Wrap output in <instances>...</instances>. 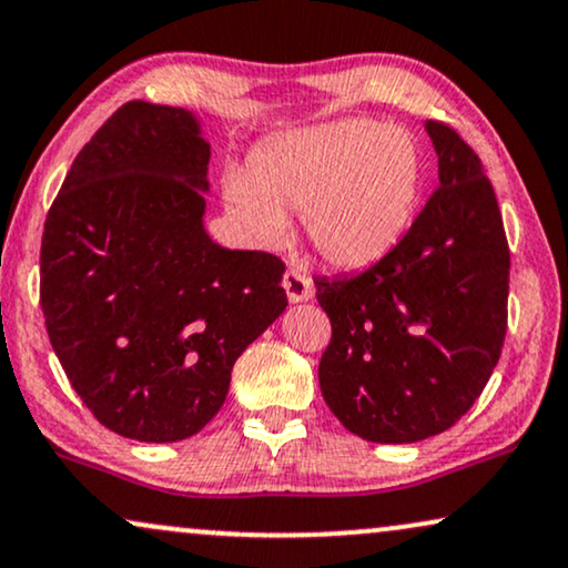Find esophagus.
I'll list each match as a JSON object with an SVG mask.
<instances>
[{
  "label": "esophagus",
  "instance_id": "34e87169",
  "mask_svg": "<svg viewBox=\"0 0 568 568\" xmlns=\"http://www.w3.org/2000/svg\"><path fill=\"white\" fill-rule=\"evenodd\" d=\"M283 288H285V293H288L291 304H298V301H308L314 296L312 277H308L306 272L298 270V267H291L288 272H285Z\"/></svg>",
  "mask_w": 568,
  "mask_h": 568
}]
</instances>
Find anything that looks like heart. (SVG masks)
I'll list each match as a JSON object with an SVG mask.
<instances>
[{
    "label": "heart",
    "mask_w": 568,
    "mask_h": 568,
    "mask_svg": "<svg viewBox=\"0 0 568 568\" xmlns=\"http://www.w3.org/2000/svg\"><path fill=\"white\" fill-rule=\"evenodd\" d=\"M422 175V152L406 131L343 120L267 143L251 162V178H225V196L262 239L285 231V212H301L322 260L356 270L383 260L404 239Z\"/></svg>",
    "instance_id": "1"
}]
</instances>
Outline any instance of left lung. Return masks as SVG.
<instances>
[{
    "label": "left lung",
    "mask_w": 568,
    "mask_h": 568,
    "mask_svg": "<svg viewBox=\"0 0 568 568\" xmlns=\"http://www.w3.org/2000/svg\"><path fill=\"white\" fill-rule=\"evenodd\" d=\"M440 185L396 248L351 277H317L333 337L325 404L369 443H416L454 427L485 390L508 325L511 254L475 149L427 120Z\"/></svg>",
    "instance_id": "obj_1"
}]
</instances>
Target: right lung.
I'll return each instance as SVG.
<instances>
[{"label": "right lung", "instance_id": "1", "mask_svg": "<svg viewBox=\"0 0 568 568\" xmlns=\"http://www.w3.org/2000/svg\"><path fill=\"white\" fill-rule=\"evenodd\" d=\"M210 143L189 110L128 102L93 133L41 239V312L112 433L175 443L225 404L235 358L288 306L285 264L204 231Z\"/></svg>", "mask_w": 568, "mask_h": 568}]
</instances>
